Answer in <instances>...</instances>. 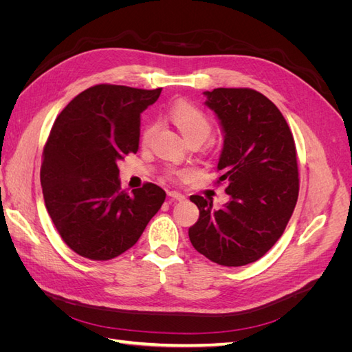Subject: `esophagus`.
Segmentation results:
<instances>
[{
  "label": "esophagus",
  "instance_id": "obj_1",
  "mask_svg": "<svg viewBox=\"0 0 352 352\" xmlns=\"http://www.w3.org/2000/svg\"><path fill=\"white\" fill-rule=\"evenodd\" d=\"M172 199H177V201H184L185 199V195H182L180 192H177V190H168L167 194Z\"/></svg>",
  "mask_w": 352,
  "mask_h": 352
}]
</instances>
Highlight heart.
Instances as JSON below:
<instances>
[{
	"label": "heart",
	"instance_id": "1",
	"mask_svg": "<svg viewBox=\"0 0 352 352\" xmlns=\"http://www.w3.org/2000/svg\"><path fill=\"white\" fill-rule=\"evenodd\" d=\"M168 119L177 127L179 132L184 135L186 141L192 140V138H206L211 131V122L208 116L202 111L195 104L188 101H176L172 104L167 110ZM155 126L146 124L142 131V142H148L151 140L154 133ZM188 173V170L184 168H170V176H182Z\"/></svg>",
	"mask_w": 352,
	"mask_h": 352
}]
</instances>
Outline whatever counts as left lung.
<instances>
[{"label":"left lung","instance_id":"obj_1","mask_svg":"<svg viewBox=\"0 0 352 352\" xmlns=\"http://www.w3.org/2000/svg\"><path fill=\"white\" fill-rule=\"evenodd\" d=\"M206 105L225 133L217 182H226L229 201L190 195L199 219L189 228L194 248L211 261L238 267L257 261L278 242L296 206V148L279 109L250 88L206 91Z\"/></svg>","mask_w":352,"mask_h":352}]
</instances>
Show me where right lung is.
<instances>
[{
    "label": "right lung",
    "mask_w": 352,
    "mask_h": 352,
    "mask_svg": "<svg viewBox=\"0 0 352 352\" xmlns=\"http://www.w3.org/2000/svg\"><path fill=\"white\" fill-rule=\"evenodd\" d=\"M160 94L162 88L95 85L52 124L42 153V194L61 239L85 258L105 261L132 248L166 199L154 184L132 195L122 190L117 167L138 151L141 113Z\"/></svg>",
    "instance_id": "add662e5"
}]
</instances>
